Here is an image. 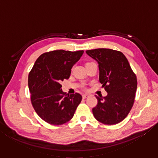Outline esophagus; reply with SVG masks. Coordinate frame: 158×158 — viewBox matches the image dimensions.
<instances>
[{
	"label": "esophagus",
	"instance_id": "1",
	"mask_svg": "<svg viewBox=\"0 0 158 158\" xmlns=\"http://www.w3.org/2000/svg\"><path fill=\"white\" fill-rule=\"evenodd\" d=\"M88 97H89V95L85 94V95H82L83 99H85V98H88Z\"/></svg>",
	"mask_w": 158,
	"mask_h": 158
}]
</instances>
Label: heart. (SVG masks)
Returning <instances> with one entry per match:
<instances>
[{
    "mask_svg": "<svg viewBox=\"0 0 158 158\" xmlns=\"http://www.w3.org/2000/svg\"><path fill=\"white\" fill-rule=\"evenodd\" d=\"M89 63H87L86 64H89ZM86 64H85V65H86Z\"/></svg>",
    "mask_w": 158,
    "mask_h": 158,
    "instance_id": "b5f03b06",
    "label": "heart"
}]
</instances>
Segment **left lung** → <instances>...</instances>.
Segmentation results:
<instances>
[{
  "mask_svg": "<svg viewBox=\"0 0 158 158\" xmlns=\"http://www.w3.org/2000/svg\"><path fill=\"white\" fill-rule=\"evenodd\" d=\"M86 53L98 61L99 81L107 92L106 97L95 95L98 105L93 108L95 119L105 125L121 122L134 105L137 80L126 57L111 49L87 50Z\"/></svg>",
  "mask_w": 158,
  "mask_h": 158,
  "instance_id": "1",
  "label": "left lung"
}]
</instances>
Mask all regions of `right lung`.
Segmentation results:
<instances>
[{
    "instance_id": "obj_1",
    "label": "right lung",
    "mask_w": 158,
    "mask_h": 158,
    "mask_svg": "<svg viewBox=\"0 0 158 158\" xmlns=\"http://www.w3.org/2000/svg\"><path fill=\"white\" fill-rule=\"evenodd\" d=\"M84 51L54 50L45 52L36 60L28 74L31 100L37 115L48 123L58 125L73 118L82 100L78 93L69 95L60 83L68 79L71 69Z\"/></svg>"
}]
</instances>
